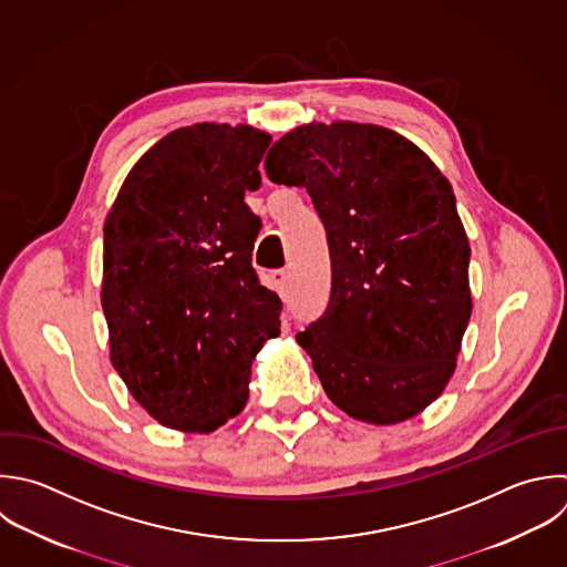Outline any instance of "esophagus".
Returning a JSON list of instances; mask_svg holds the SVG:
<instances>
[{
  "instance_id": "obj_1",
  "label": "esophagus",
  "mask_w": 567,
  "mask_h": 567,
  "mask_svg": "<svg viewBox=\"0 0 567 567\" xmlns=\"http://www.w3.org/2000/svg\"><path fill=\"white\" fill-rule=\"evenodd\" d=\"M272 281H275V286H277L279 295L284 297V295H286V290H288V284H290V275H288V270H275V272H272Z\"/></svg>"
}]
</instances>
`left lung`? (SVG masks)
Returning <instances> with one entry per match:
<instances>
[{"label":"left lung","instance_id":"left-lung-1","mask_svg":"<svg viewBox=\"0 0 567 567\" xmlns=\"http://www.w3.org/2000/svg\"><path fill=\"white\" fill-rule=\"evenodd\" d=\"M264 166L306 188L326 228L330 299L297 334L326 394L374 425L419 414L450 381L472 315L450 182L399 133L352 122L301 126Z\"/></svg>","mask_w":567,"mask_h":567}]
</instances>
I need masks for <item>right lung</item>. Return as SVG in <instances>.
Segmentation results:
<instances>
[{"label": "right lung", "instance_id": "1", "mask_svg": "<svg viewBox=\"0 0 567 567\" xmlns=\"http://www.w3.org/2000/svg\"><path fill=\"white\" fill-rule=\"evenodd\" d=\"M270 135L197 124L157 142L104 224L102 306L111 361L166 427L213 432L248 401L250 363L279 334L281 299L252 268Z\"/></svg>", "mask_w": 567, "mask_h": 567}]
</instances>
